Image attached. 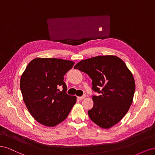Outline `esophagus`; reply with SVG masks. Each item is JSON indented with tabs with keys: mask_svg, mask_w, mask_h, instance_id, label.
<instances>
[{
	"mask_svg": "<svg viewBox=\"0 0 155 155\" xmlns=\"http://www.w3.org/2000/svg\"><path fill=\"white\" fill-rule=\"evenodd\" d=\"M86 97V95H83L82 96H79V97H78V98L79 100H83V99H84V98H85Z\"/></svg>",
	"mask_w": 155,
	"mask_h": 155,
	"instance_id": "obj_1",
	"label": "esophagus"
}]
</instances>
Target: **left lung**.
<instances>
[{
  "label": "left lung",
  "mask_w": 155,
  "mask_h": 155,
  "mask_svg": "<svg viewBox=\"0 0 155 155\" xmlns=\"http://www.w3.org/2000/svg\"><path fill=\"white\" fill-rule=\"evenodd\" d=\"M92 79L94 105L88 111L92 121L109 129L118 124L133 103L135 83L125 63L114 55H100L82 60L74 67Z\"/></svg>",
  "instance_id": "left-lung-1"
}]
</instances>
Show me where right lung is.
I'll use <instances>...</instances> for the list:
<instances>
[{"label": "right lung", "mask_w": 155, "mask_h": 155, "mask_svg": "<svg viewBox=\"0 0 155 155\" xmlns=\"http://www.w3.org/2000/svg\"><path fill=\"white\" fill-rule=\"evenodd\" d=\"M71 61L35 58L23 72L20 88L26 106L42 125L54 127L67 118L76 97L68 95L64 76L74 66ZM63 87L59 91L58 87Z\"/></svg>", "instance_id": "obj_1"}]
</instances>
